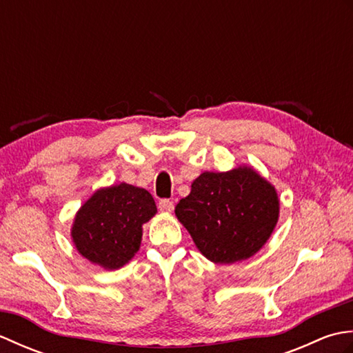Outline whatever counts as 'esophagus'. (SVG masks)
Segmentation results:
<instances>
[{
  "label": "esophagus",
  "mask_w": 353,
  "mask_h": 353,
  "mask_svg": "<svg viewBox=\"0 0 353 353\" xmlns=\"http://www.w3.org/2000/svg\"><path fill=\"white\" fill-rule=\"evenodd\" d=\"M172 209H174V203H172L171 200L163 199V200L159 201V211H162V212H172Z\"/></svg>",
  "instance_id": "34e87169"
}]
</instances>
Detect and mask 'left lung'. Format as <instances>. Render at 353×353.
<instances>
[{"label":"left lung","instance_id":"8db88e82","mask_svg":"<svg viewBox=\"0 0 353 353\" xmlns=\"http://www.w3.org/2000/svg\"><path fill=\"white\" fill-rule=\"evenodd\" d=\"M176 215L197 249L215 264H234L256 253L279 216L274 188L252 168L203 172Z\"/></svg>","mask_w":353,"mask_h":353}]
</instances>
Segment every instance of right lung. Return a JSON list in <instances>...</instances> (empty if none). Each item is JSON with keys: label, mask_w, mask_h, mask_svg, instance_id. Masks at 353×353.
I'll list each match as a JSON object with an SVG mask.
<instances>
[{"label": "right lung", "mask_w": 353, "mask_h": 353, "mask_svg": "<svg viewBox=\"0 0 353 353\" xmlns=\"http://www.w3.org/2000/svg\"><path fill=\"white\" fill-rule=\"evenodd\" d=\"M154 214L156 203L145 190L127 183L100 190L76 215L74 244L94 264L119 268L138 252L142 224Z\"/></svg>", "instance_id": "add662e5"}]
</instances>
